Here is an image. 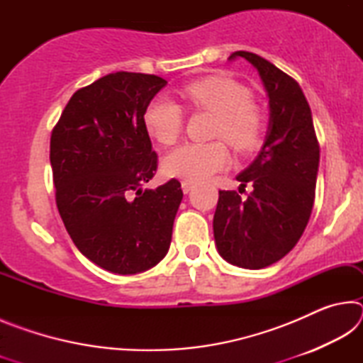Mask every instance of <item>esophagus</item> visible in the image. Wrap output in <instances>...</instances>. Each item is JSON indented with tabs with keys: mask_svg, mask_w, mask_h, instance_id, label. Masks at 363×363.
<instances>
[{
	"mask_svg": "<svg viewBox=\"0 0 363 363\" xmlns=\"http://www.w3.org/2000/svg\"><path fill=\"white\" fill-rule=\"evenodd\" d=\"M181 187H182V192L184 194H189L190 190H192L195 187V182L194 181H189V179H184L181 182Z\"/></svg>",
	"mask_w": 363,
	"mask_h": 363,
	"instance_id": "1",
	"label": "esophagus"
}]
</instances>
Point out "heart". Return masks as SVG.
I'll use <instances>...</instances> for the list:
<instances>
[{
	"label": "heart",
	"mask_w": 363,
	"mask_h": 363,
	"mask_svg": "<svg viewBox=\"0 0 363 363\" xmlns=\"http://www.w3.org/2000/svg\"><path fill=\"white\" fill-rule=\"evenodd\" d=\"M182 97L192 110L214 115L211 136L224 139L237 153L248 155L261 145L266 118L247 86L232 78L206 77L184 86ZM184 120L181 104L168 97L152 99L144 115L147 131L163 145L176 143ZM227 160L229 150L223 140L186 143L168 153L163 168L169 176L201 181L225 167Z\"/></svg>",
	"instance_id": "heart-1"
}]
</instances>
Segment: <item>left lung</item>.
I'll return each instance as SVG.
<instances>
[{
  "instance_id": "8db88e82",
  "label": "left lung",
  "mask_w": 363,
  "mask_h": 363,
  "mask_svg": "<svg viewBox=\"0 0 363 363\" xmlns=\"http://www.w3.org/2000/svg\"><path fill=\"white\" fill-rule=\"evenodd\" d=\"M253 64L269 96V133L259 155L237 176L235 190H219L214 240L227 262L262 269L290 253L309 223L315 199L320 145L311 107L298 82L261 56L232 52ZM242 194V192H240Z\"/></svg>"
}]
</instances>
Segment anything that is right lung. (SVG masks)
Wrapping results in <instances>:
<instances>
[{"label": "right lung", "mask_w": 363, "mask_h": 363, "mask_svg": "<svg viewBox=\"0 0 363 363\" xmlns=\"http://www.w3.org/2000/svg\"><path fill=\"white\" fill-rule=\"evenodd\" d=\"M163 78L110 73L70 97L51 134L56 205L75 247L97 266L128 275L167 256L181 182L143 186L157 173L144 115Z\"/></svg>", "instance_id": "obj_1"}]
</instances>
